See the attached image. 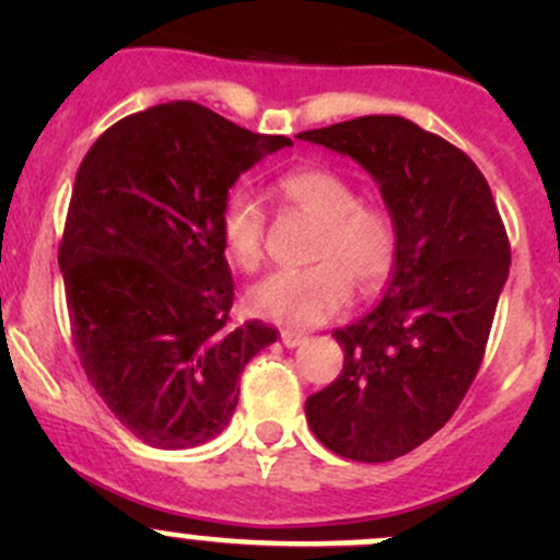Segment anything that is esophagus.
<instances>
[{"label":"esophagus","mask_w":560,"mask_h":560,"mask_svg":"<svg viewBox=\"0 0 560 560\" xmlns=\"http://www.w3.org/2000/svg\"><path fill=\"white\" fill-rule=\"evenodd\" d=\"M306 341V336H303V332H295V330H281V343H284V347H301V343Z\"/></svg>","instance_id":"1"}]
</instances>
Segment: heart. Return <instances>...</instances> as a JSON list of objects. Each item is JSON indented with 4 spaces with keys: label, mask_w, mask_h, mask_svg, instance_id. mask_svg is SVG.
Masks as SVG:
<instances>
[{
    "label": "heart",
    "mask_w": 560,
    "mask_h": 560,
    "mask_svg": "<svg viewBox=\"0 0 560 560\" xmlns=\"http://www.w3.org/2000/svg\"><path fill=\"white\" fill-rule=\"evenodd\" d=\"M281 200L319 222L312 246L316 265L276 270L248 290L246 303L257 316L284 327H316L347 308L354 290H380L398 259V224L380 202L360 200L358 186L327 167H301L281 175ZM228 257L241 270L262 262L265 208L248 191L228 197L219 219Z\"/></svg>",
    "instance_id": "b5f03b06"
}]
</instances>
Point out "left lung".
<instances>
[{
    "label": "left lung",
    "mask_w": 560,
    "mask_h": 560,
    "mask_svg": "<svg viewBox=\"0 0 560 560\" xmlns=\"http://www.w3.org/2000/svg\"><path fill=\"white\" fill-rule=\"evenodd\" d=\"M374 175L398 224V259L380 306L332 332L343 371L306 398L314 436L336 455L385 463L433 436L471 387L510 238L479 167L400 116H360L298 135Z\"/></svg>",
    "instance_id": "left-lung-1"
}]
</instances>
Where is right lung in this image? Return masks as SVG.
I'll return each mask as SVG.
<instances>
[{
  "instance_id": "right-lung-1",
  "label": "right lung",
  "mask_w": 560,
  "mask_h": 560,
  "mask_svg": "<svg viewBox=\"0 0 560 560\" xmlns=\"http://www.w3.org/2000/svg\"><path fill=\"white\" fill-rule=\"evenodd\" d=\"M292 145L197 103H165L105 129L78 167L59 246L75 352L140 442H211L238 406L246 363L276 341L233 325L222 208L241 173Z\"/></svg>"
}]
</instances>
